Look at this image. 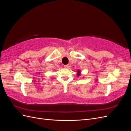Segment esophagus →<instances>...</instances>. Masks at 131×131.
<instances>
[{"instance_id": "obj_1", "label": "esophagus", "mask_w": 131, "mask_h": 131, "mask_svg": "<svg viewBox=\"0 0 131 131\" xmlns=\"http://www.w3.org/2000/svg\"><path fill=\"white\" fill-rule=\"evenodd\" d=\"M64 67L65 68L67 69V68H69V66L68 65H65V66H64Z\"/></svg>"}]
</instances>
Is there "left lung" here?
Wrapping results in <instances>:
<instances>
[{
    "label": "left lung",
    "instance_id": "8db88e82",
    "mask_svg": "<svg viewBox=\"0 0 131 131\" xmlns=\"http://www.w3.org/2000/svg\"><path fill=\"white\" fill-rule=\"evenodd\" d=\"M77 77H80V75H81V71L79 70H77Z\"/></svg>",
    "mask_w": 131,
    "mask_h": 131
}]
</instances>
